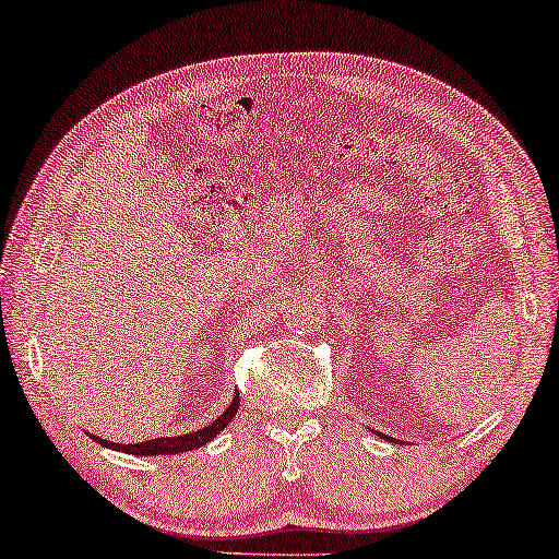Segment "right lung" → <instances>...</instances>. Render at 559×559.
Masks as SVG:
<instances>
[{
    "label": "right lung",
    "instance_id": "obj_1",
    "mask_svg": "<svg viewBox=\"0 0 559 559\" xmlns=\"http://www.w3.org/2000/svg\"><path fill=\"white\" fill-rule=\"evenodd\" d=\"M237 406H240V393H235L233 404L227 406L223 414H219L213 424L200 428V431L193 433H182V436H160V438H153V441H143V443H111V441H104V438L98 436H91L96 443L106 445V448H114V451H123V453H133V455H173V453H186V451H195V448L205 445L207 441H213V438L223 431V428L230 424L233 416L237 414Z\"/></svg>",
    "mask_w": 559,
    "mask_h": 559
}]
</instances>
